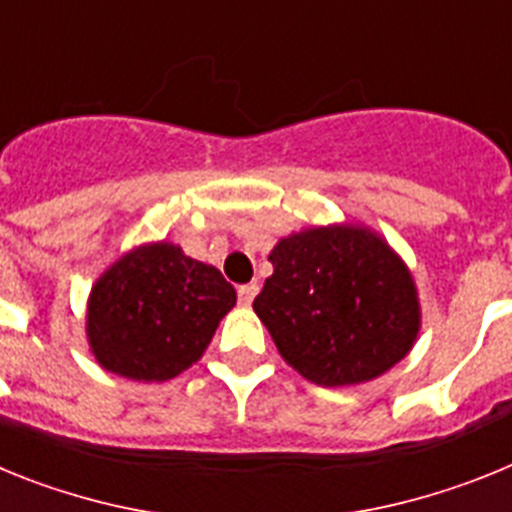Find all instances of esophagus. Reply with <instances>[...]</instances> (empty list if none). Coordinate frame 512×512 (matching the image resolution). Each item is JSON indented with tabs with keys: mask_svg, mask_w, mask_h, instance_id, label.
I'll use <instances>...</instances> for the list:
<instances>
[{
	"mask_svg": "<svg viewBox=\"0 0 512 512\" xmlns=\"http://www.w3.org/2000/svg\"><path fill=\"white\" fill-rule=\"evenodd\" d=\"M256 295H259V284H256V282L238 287V300H241V305H251L253 297H256Z\"/></svg>",
	"mask_w": 512,
	"mask_h": 512,
	"instance_id": "esophagus-1",
	"label": "esophagus"
}]
</instances>
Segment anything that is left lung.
<instances>
[{"instance_id":"obj_1","label":"left lung","mask_w":512,"mask_h":512,"mask_svg":"<svg viewBox=\"0 0 512 512\" xmlns=\"http://www.w3.org/2000/svg\"><path fill=\"white\" fill-rule=\"evenodd\" d=\"M269 261L274 274L253 310L305 379L323 387L366 382L413 348V277L379 235L354 225L310 228L282 238Z\"/></svg>"}]
</instances>
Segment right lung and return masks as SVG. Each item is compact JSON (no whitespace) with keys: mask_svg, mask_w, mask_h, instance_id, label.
<instances>
[{"mask_svg":"<svg viewBox=\"0 0 512 512\" xmlns=\"http://www.w3.org/2000/svg\"><path fill=\"white\" fill-rule=\"evenodd\" d=\"M233 305V284L215 266L153 243L122 256L94 284L87 336L107 372L164 382L205 354Z\"/></svg>","mask_w":512,"mask_h":512,"instance_id":"1","label":"right lung"}]
</instances>
